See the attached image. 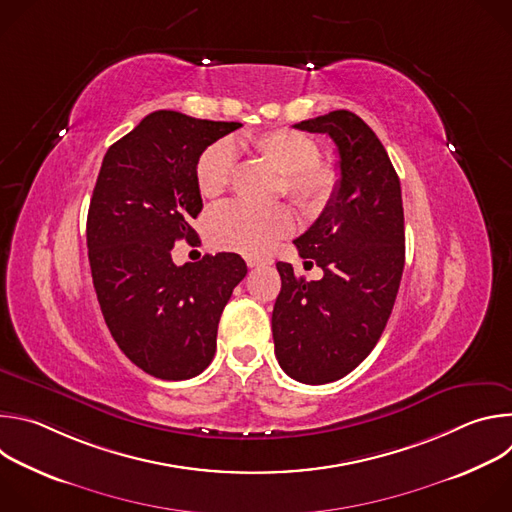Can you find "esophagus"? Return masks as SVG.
<instances>
[{
    "mask_svg": "<svg viewBox=\"0 0 512 512\" xmlns=\"http://www.w3.org/2000/svg\"><path fill=\"white\" fill-rule=\"evenodd\" d=\"M271 263H273V259H269V257H247L249 267H265Z\"/></svg>",
    "mask_w": 512,
    "mask_h": 512,
    "instance_id": "esophagus-1",
    "label": "esophagus"
}]
</instances>
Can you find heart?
Returning a JSON list of instances; mask_svg holds the SVG:
<instances>
[{"label": "heart", "mask_w": 512, "mask_h": 512, "mask_svg": "<svg viewBox=\"0 0 512 512\" xmlns=\"http://www.w3.org/2000/svg\"><path fill=\"white\" fill-rule=\"evenodd\" d=\"M263 162L281 174L285 192L304 212L314 214L336 194L340 174L320 162L318 143L294 129H273L243 139ZM235 174V150L225 139L210 143L196 162V186L204 198L223 196ZM294 231V216L283 204L251 208L229 202L206 214L204 233L212 247L245 255H261Z\"/></svg>", "instance_id": "obj_1"}]
</instances>
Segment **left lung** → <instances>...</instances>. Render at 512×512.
Segmentation results:
<instances>
[{
  "label": "left lung",
  "mask_w": 512,
  "mask_h": 512,
  "mask_svg": "<svg viewBox=\"0 0 512 512\" xmlns=\"http://www.w3.org/2000/svg\"><path fill=\"white\" fill-rule=\"evenodd\" d=\"M328 133L338 150L340 180L318 221L294 241L304 265L324 277L306 281L277 263L281 291L271 328L279 367L300 383L346 377L379 342L405 265L399 176L375 131L340 109L294 125Z\"/></svg>",
  "instance_id": "1"
}]
</instances>
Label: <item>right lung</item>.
<instances>
[{"mask_svg": "<svg viewBox=\"0 0 512 512\" xmlns=\"http://www.w3.org/2000/svg\"><path fill=\"white\" fill-rule=\"evenodd\" d=\"M241 123L156 111L107 150L87 216L93 285L123 354L148 375L184 381L214 356L218 320L247 275L235 253L176 265L174 243L198 241L196 162Z\"/></svg>", "mask_w": 512, "mask_h": 512, "instance_id": "obj_1", "label": "right lung"}]
</instances>
